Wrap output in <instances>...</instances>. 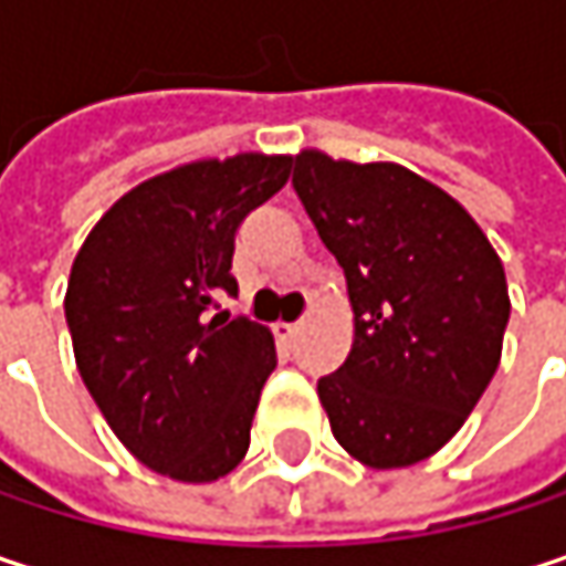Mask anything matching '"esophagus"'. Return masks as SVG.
Here are the masks:
<instances>
[{"label": "esophagus", "mask_w": 566, "mask_h": 566, "mask_svg": "<svg viewBox=\"0 0 566 566\" xmlns=\"http://www.w3.org/2000/svg\"><path fill=\"white\" fill-rule=\"evenodd\" d=\"M297 331H301L297 321H294V324H287V321H279V324H275V337H279V340H294Z\"/></svg>", "instance_id": "esophagus-1"}]
</instances>
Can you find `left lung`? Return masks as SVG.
I'll use <instances>...</instances> for the list:
<instances>
[{
    "label": "left lung",
    "instance_id": "1",
    "mask_svg": "<svg viewBox=\"0 0 566 566\" xmlns=\"http://www.w3.org/2000/svg\"><path fill=\"white\" fill-rule=\"evenodd\" d=\"M294 189L347 279L354 344L317 396L370 469L436 455L492 384L511 301L499 252L436 182L399 164L294 157Z\"/></svg>",
    "mask_w": 566,
    "mask_h": 566
}]
</instances>
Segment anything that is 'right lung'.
Instances as JSON below:
<instances>
[{
  "label": "right lung",
  "mask_w": 566,
  "mask_h": 566,
  "mask_svg": "<svg viewBox=\"0 0 566 566\" xmlns=\"http://www.w3.org/2000/svg\"><path fill=\"white\" fill-rule=\"evenodd\" d=\"M287 176V154L172 167L124 192L74 255L64 317L81 380L127 452L167 479L206 485L249 452L275 337L209 307L239 291L235 229Z\"/></svg>",
  "instance_id": "obj_1"
}]
</instances>
